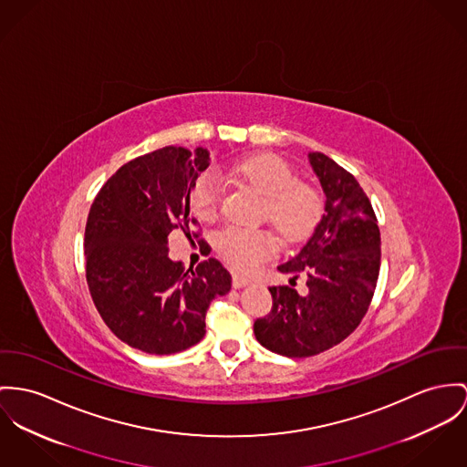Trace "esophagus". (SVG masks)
I'll list each match as a JSON object with an SVG mask.
<instances>
[{
  "label": "esophagus",
  "mask_w": 467,
  "mask_h": 467,
  "mask_svg": "<svg viewBox=\"0 0 467 467\" xmlns=\"http://www.w3.org/2000/svg\"><path fill=\"white\" fill-rule=\"evenodd\" d=\"M249 285H251V281H249L247 277H244V275H240V274H233V286L236 287V289L249 286Z\"/></svg>",
  "instance_id": "34e87169"
}]
</instances>
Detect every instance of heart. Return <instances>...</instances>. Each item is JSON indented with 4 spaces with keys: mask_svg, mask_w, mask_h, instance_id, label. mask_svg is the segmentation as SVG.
Masks as SVG:
<instances>
[{
    "mask_svg": "<svg viewBox=\"0 0 467 467\" xmlns=\"http://www.w3.org/2000/svg\"><path fill=\"white\" fill-rule=\"evenodd\" d=\"M231 172L266 197L265 216L287 240H304L318 227L325 212L322 193L315 186L296 181L286 160L275 154H254L238 161ZM220 197V182L212 174H202L190 190V210L199 220H213ZM216 249L234 268L252 272L277 255L279 242L274 233L265 229L227 227L218 234Z\"/></svg>",
    "mask_w": 467,
    "mask_h": 467,
    "instance_id": "heart-1",
    "label": "heart"
}]
</instances>
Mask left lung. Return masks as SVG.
Listing matches in <instances>:
<instances>
[{"instance_id": "left-lung-1", "label": "left lung", "mask_w": 467, "mask_h": 467, "mask_svg": "<svg viewBox=\"0 0 467 467\" xmlns=\"http://www.w3.org/2000/svg\"><path fill=\"white\" fill-rule=\"evenodd\" d=\"M309 163L325 192V213L313 236L277 270L291 286H272V311L254 322L255 339L268 350L300 359L322 354L348 337L364 318L380 270V231L358 180L323 152ZM300 273L306 289L292 286Z\"/></svg>"}]
</instances>
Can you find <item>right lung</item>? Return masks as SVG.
Instances as JSON below:
<instances>
[{
  "mask_svg": "<svg viewBox=\"0 0 467 467\" xmlns=\"http://www.w3.org/2000/svg\"><path fill=\"white\" fill-rule=\"evenodd\" d=\"M208 167L202 147L139 156L105 182L87 218L85 274L96 309L120 341L145 354L197 345L212 300L231 289V274L215 257L188 270L169 257V234L197 225L188 195Z\"/></svg>",
  "mask_w": 467,
  "mask_h": 467,
  "instance_id": "1",
  "label": "right lung"
}]
</instances>
